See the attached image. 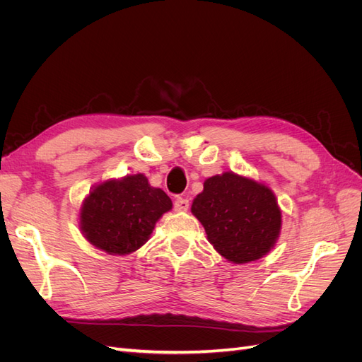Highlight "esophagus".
<instances>
[{"label":"esophagus","instance_id":"obj_1","mask_svg":"<svg viewBox=\"0 0 362 362\" xmlns=\"http://www.w3.org/2000/svg\"><path fill=\"white\" fill-rule=\"evenodd\" d=\"M189 201L187 199H184V198H177L175 199V204H173V206H175V211H187L189 210Z\"/></svg>","mask_w":362,"mask_h":362}]
</instances>
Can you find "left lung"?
<instances>
[{
	"label": "left lung",
	"mask_w": 362,
	"mask_h": 362,
	"mask_svg": "<svg viewBox=\"0 0 362 362\" xmlns=\"http://www.w3.org/2000/svg\"><path fill=\"white\" fill-rule=\"evenodd\" d=\"M192 214L208 242L233 264L266 257L281 235L282 213L270 185L231 170L204 181Z\"/></svg>",
	"instance_id": "8db88e82"
}]
</instances>
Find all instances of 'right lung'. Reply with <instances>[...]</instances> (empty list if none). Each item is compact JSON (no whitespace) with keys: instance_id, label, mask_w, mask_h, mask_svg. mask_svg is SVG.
Here are the masks:
<instances>
[{"instance_id":"obj_1","label":"right lung","mask_w":362,"mask_h":362,"mask_svg":"<svg viewBox=\"0 0 362 362\" xmlns=\"http://www.w3.org/2000/svg\"><path fill=\"white\" fill-rule=\"evenodd\" d=\"M169 196L152 187L144 173L95 184L78 213L80 231L108 255H129L144 246L156 223L172 210Z\"/></svg>"}]
</instances>
